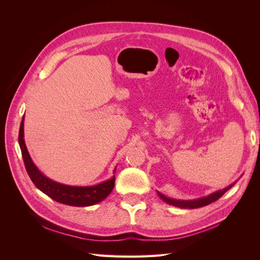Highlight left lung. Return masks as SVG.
<instances>
[{
    "instance_id": "8db88e82",
    "label": "left lung",
    "mask_w": 260,
    "mask_h": 260,
    "mask_svg": "<svg viewBox=\"0 0 260 260\" xmlns=\"http://www.w3.org/2000/svg\"><path fill=\"white\" fill-rule=\"evenodd\" d=\"M235 183V182H234ZM234 183L230 184L229 186L224 187L223 190H219L215 193H211L207 196H204V198L201 199H196V200H191V201H184V200H176V199H170L167 198V196H165L164 194L157 192L158 194L159 198L165 202L169 204V205L172 206H176V207H180V208H186V209H194V208H200V207H204V206H207L209 204H211L212 202H216L217 200H219L221 196L228 191L230 190V188L234 185Z\"/></svg>"
}]
</instances>
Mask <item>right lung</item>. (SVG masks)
Wrapping results in <instances>:
<instances>
[{
	"label": "right lung",
	"instance_id": "right-lung-1",
	"mask_svg": "<svg viewBox=\"0 0 260 260\" xmlns=\"http://www.w3.org/2000/svg\"><path fill=\"white\" fill-rule=\"evenodd\" d=\"M23 120H25V116L22 117L20 123L18 143L21 149V155L23 162H25L26 170L31 181H32L39 190L50 196L54 201L65 204V205L77 207L95 205V204L105 200L111 194L115 185V176L104 181V182L90 186H74L62 184L44 176L38 169L28 153L25 140H23ZM116 168L114 170V174Z\"/></svg>",
	"mask_w": 260,
	"mask_h": 260
}]
</instances>
